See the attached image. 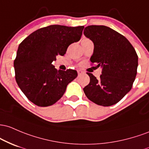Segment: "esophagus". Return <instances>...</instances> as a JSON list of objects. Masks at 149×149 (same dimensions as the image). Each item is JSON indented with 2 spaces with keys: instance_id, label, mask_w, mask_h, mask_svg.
I'll use <instances>...</instances> for the list:
<instances>
[{
  "instance_id": "1",
  "label": "esophagus",
  "mask_w": 149,
  "mask_h": 149,
  "mask_svg": "<svg viewBox=\"0 0 149 149\" xmlns=\"http://www.w3.org/2000/svg\"><path fill=\"white\" fill-rule=\"evenodd\" d=\"M77 73H78V75H80V74H83L84 72L81 71V70H77Z\"/></svg>"
}]
</instances>
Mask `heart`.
<instances>
[{
    "label": "heart",
    "mask_w": 149,
    "mask_h": 149,
    "mask_svg": "<svg viewBox=\"0 0 149 149\" xmlns=\"http://www.w3.org/2000/svg\"><path fill=\"white\" fill-rule=\"evenodd\" d=\"M88 38H82V40H81V43L82 42H84V41H88Z\"/></svg>",
    "instance_id": "heart-1"
}]
</instances>
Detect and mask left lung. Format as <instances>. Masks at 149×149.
Here are the masks:
<instances>
[{
	"label": "left lung",
	"mask_w": 149,
	"mask_h": 149,
	"mask_svg": "<svg viewBox=\"0 0 149 149\" xmlns=\"http://www.w3.org/2000/svg\"><path fill=\"white\" fill-rule=\"evenodd\" d=\"M84 34L94 44L90 61L101 67L102 74L96 79L91 73L89 84L83 88L86 97L102 106L119 102L132 87L137 73L138 56L123 35L108 26L91 25Z\"/></svg>",
	"instance_id": "1"
}]
</instances>
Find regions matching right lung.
<instances>
[{
  "mask_svg": "<svg viewBox=\"0 0 149 149\" xmlns=\"http://www.w3.org/2000/svg\"><path fill=\"white\" fill-rule=\"evenodd\" d=\"M84 28L50 25L31 33L19 44L14 61L15 80L34 104L52 106L77 77L76 70H57L52 63L58 55L65 54L71 43L79 41Z\"/></svg>",
  "mask_w": 149,
  "mask_h": 149,
  "instance_id": "add662e5",
  "label": "right lung"
}]
</instances>
